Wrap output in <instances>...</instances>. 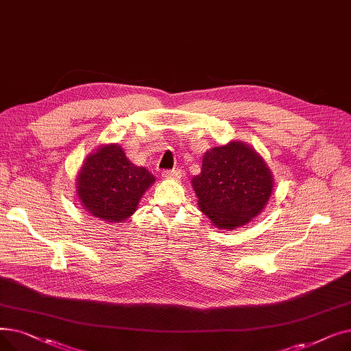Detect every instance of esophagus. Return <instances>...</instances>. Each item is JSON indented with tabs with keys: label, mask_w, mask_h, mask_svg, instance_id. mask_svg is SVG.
<instances>
[{
	"label": "esophagus",
	"mask_w": 351,
	"mask_h": 351,
	"mask_svg": "<svg viewBox=\"0 0 351 351\" xmlns=\"http://www.w3.org/2000/svg\"><path fill=\"white\" fill-rule=\"evenodd\" d=\"M163 178L166 179H180L182 178V171L180 169H172V171H165L162 173Z\"/></svg>",
	"instance_id": "34e87169"
}]
</instances>
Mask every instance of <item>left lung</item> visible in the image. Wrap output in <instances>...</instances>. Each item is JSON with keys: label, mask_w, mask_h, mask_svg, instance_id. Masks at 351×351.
Here are the masks:
<instances>
[{"label": "left lung", "mask_w": 351, "mask_h": 351, "mask_svg": "<svg viewBox=\"0 0 351 351\" xmlns=\"http://www.w3.org/2000/svg\"><path fill=\"white\" fill-rule=\"evenodd\" d=\"M271 171L253 146L230 141L210 147L192 188L197 206L220 230L242 228L265 209L271 196Z\"/></svg>", "instance_id": "obj_1"}]
</instances>
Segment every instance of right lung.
<instances>
[{
	"label": "right lung",
	"instance_id": "add662e5",
	"mask_svg": "<svg viewBox=\"0 0 351 351\" xmlns=\"http://www.w3.org/2000/svg\"><path fill=\"white\" fill-rule=\"evenodd\" d=\"M155 176L129 160L118 143H104L90 152L77 176L82 208L108 223H122L132 216Z\"/></svg>",
	"mask_w": 351,
	"mask_h": 351
}]
</instances>
